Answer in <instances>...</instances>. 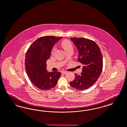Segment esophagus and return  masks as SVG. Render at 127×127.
Here are the masks:
<instances>
[{"instance_id":"1","label":"esophagus","mask_w":127,"mask_h":127,"mask_svg":"<svg viewBox=\"0 0 127 127\" xmlns=\"http://www.w3.org/2000/svg\"><path fill=\"white\" fill-rule=\"evenodd\" d=\"M67 73H68V72H67V71H63L61 72V73H62V74H66Z\"/></svg>"}]
</instances>
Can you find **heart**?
I'll return each mask as SVG.
<instances>
[{"instance_id":"obj_1","label":"heart","mask_w":127,"mask_h":127,"mask_svg":"<svg viewBox=\"0 0 127 127\" xmlns=\"http://www.w3.org/2000/svg\"><path fill=\"white\" fill-rule=\"evenodd\" d=\"M61 45H62V46L63 49L65 50V51H67L69 49H73V45L71 44V43L69 41H68L67 40H63L61 43ZM55 50H56L55 47H54L52 49V54L54 53Z\"/></svg>"}]
</instances>
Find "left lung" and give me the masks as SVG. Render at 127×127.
I'll return each instance as SVG.
<instances>
[{"instance_id":"8db88e82","label":"left lung","mask_w":127,"mask_h":127,"mask_svg":"<svg viewBox=\"0 0 127 127\" xmlns=\"http://www.w3.org/2000/svg\"><path fill=\"white\" fill-rule=\"evenodd\" d=\"M78 52V61L83 65L82 73L74 74L70 82L72 87L84 90L92 86L99 78L103 68V58L100 48L93 41L84 38H70Z\"/></svg>"}]
</instances>
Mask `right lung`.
<instances>
[{"label": "right lung", "instance_id": "obj_1", "mask_svg": "<svg viewBox=\"0 0 127 127\" xmlns=\"http://www.w3.org/2000/svg\"><path fill=\"white\" fill-rule=\"evenodd\" d=\"M62 37H41L32 44L27 52L25 65L27 74L37 88L48 90L54 87L61 75L60 72H48L46 61L54 45Z\"/></svg>", "mask_w": 127, "mask_h": 127}]
</instances>
